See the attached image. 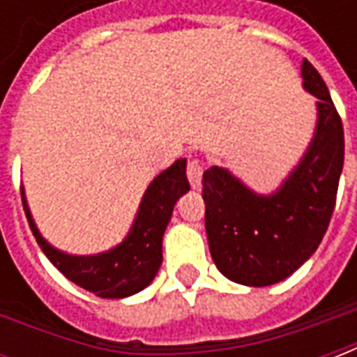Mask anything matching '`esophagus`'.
I'll return each instance as SVG.
<instances>
[{
  "label": "esophagus",
  "instance_id": "esophagus-1",
  "mask_svg": "<svg viewBox=\"0 0 357 357\" xmlns=\"http://www.w3.org/2000/svg\"><path fill=\"white\" fill-rule=\"evenodd\" d=\"M187 178H189V183L193 189H201L202 181V162L199 158L191 156L189 162H187Z\"/></svg>",
  "mask_w": 357,
  "mask_h": 357
}]
</instances>
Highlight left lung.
<instances>
[{
	"instance_id": "obj_1",
	"label": "left lung",
	"mask_w": 357,
	"mask_h": 357,
	"mask_svg": "<svg viewBox=\"0 0 357 357\" xmlns=\"http://www.w3.org/2000/svg\"><path fill=\"white\" fill-rule=\"evenodd\" d=\"M302 78L304 89L319 99L314 139L275 193H255L220 166L202 174L210 255L239 284L268 287L292 275L317 250L335 210L344 164L342 120L306 59Z\"/></svg>"
}]
</instances>
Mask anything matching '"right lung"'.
<instances>
[{
  "label": "right lung",
  "mask_w": 357,
  "mask_h": 357,
  "mask_svg": "<svg viewBox=\"0 0 357 357\" xmlns=\"http://www.w3.org/2000/svg\"><path fill=\"white\" fill-rule=\"evenodd\" d=\"M187 160L179 158L160 172L141 199L128 237L107 252L73 256L51 247L38 231L22 191V206L28 225L50 262L73 283L101 298H126L143 291L162 264V235L170 222L176 201L189 191L185 176Z\"/></svg>",
  "instance_id": "1"
}]
</instances>
